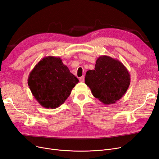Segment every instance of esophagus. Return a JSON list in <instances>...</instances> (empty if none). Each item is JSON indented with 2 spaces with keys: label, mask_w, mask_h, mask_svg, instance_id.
<instances>
[{
  "label": "esophagus",
  "mask_w": 159,
  "mask_h": 159,
  "mask_svg": "<svg viewBox=\"0 0 159 159\" xmlns=\"http://www.w3.org/2000/svg\"><path fill=\"white\" fill-rule=\"evenodd\" d=\"M84 76H81V77H80V81H81V82H84Z\"/></svg>",
  "instance_id": "obj_1"
}]
</instances>
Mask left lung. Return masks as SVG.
<instances>
[{"instance_id": "8db88e82", "label": "left lung", "mask_w": 159, "mask_h": 159, "mask_svg": "<svg viewBox=\"0 0 159 159\" xmlns=\"http://www.w3.org/2000/svg\"><path fill=\"white\" fill-rule=\"evenodd\" d=\"M85 83L95 98L105 105H111L126 93L130 75L118 60L102 55L96 61L95 69L86 72Z\"/></svg>"}]
</instances>
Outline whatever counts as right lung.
<instances>
[{
  "mask_svg": "<svg viewBox=\"0 0 159 159\" xmlns=\"http://www.w3.org/2000/svg\"><path fill=\"white\" fill-rule=\"evenodd\" d=\"M78 81L61 58L48 56L41 60L31 70L27 84L42 107L54 109L65 102Z\"/></svg>",
  "mask_w": 159,
  "mask_h": 159,
  "instance_id": "1",
  "label": "right lung"
}]
</instances>
